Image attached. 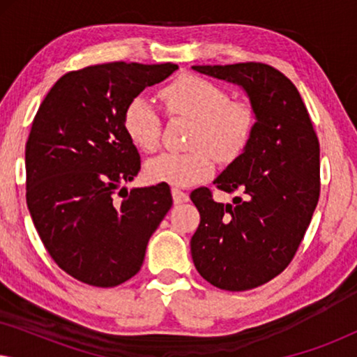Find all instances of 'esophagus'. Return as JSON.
<instances>
[{"label": "esophagus", "instance_id": "esophagus-1", "mask_svg": "<svg viewBox=\"0 0 357 357\" xmlns=\"http://www.w3.org/2000/svg\"><path fill=\"white\" fill-rule=\"evenodd\" d=\"M172 197H174V203L180 204V203H187L188 202V195L180 188H172Z\"/></svg>", "mask_w": 357, "mask_h": 357}]
</instances>
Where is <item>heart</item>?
Instances as JSON below:
<instances>
[{
  "instance_id": "heart-1",
  "label": "heart",
  "mask_w": 357,
  "mask_h": 357,
  "mask_svg": "<svg viewBox=\"0 0 357 357\" xmlns=\"http://www.w3.org/2000/svg\"><path fill=\"white\" fill-rule=\"evenodd\" d=\"M170 115L193 120L190 153H164L151 159L146 175L151 182L188 187L202 182L214 170V158L232 162L241 158L255 135L258 115L252 102L231 99L216 82L192 73H183L160 91ZM121 123L136 148L153 153L159 144L158 112L143 97L126 104Z\"/></svg>"
}]
</instances>
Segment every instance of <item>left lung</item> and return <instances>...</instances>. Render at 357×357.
Listing matches in <instances>:
<instances>
[{
  "label": "left lung",
  "instance_id": "obj_1",
  "mask_svg": "<svg viewBox=\"0 0 357 357\" xmlns=\"http://www.w3.org/2000/svg\"><path fill=\"white\" fill-rule=\"evenodd\" d=\"M238 84L255 107V135L241 158L214 180L238 192L234 204L216 203L199 187L190 198L199 211L192 258L199 275L219 289L248 291L286 270L320 197V148L297 87L265 63L192 66Z\"/></svg>",
  "mask_w": 357,
  "mask_h": 357
}]
</instances>
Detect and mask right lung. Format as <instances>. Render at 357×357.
<instances>
[{
  "mask_svg": "<svg viewBox=\"0 0 357 357\" xmlns=\"http://www.w3.org/2000/svg\"><path fill=\"white\" fill-rule=\"evenodd\" d=\"M175 70L87 66L61 76L38 107L26 144L27 208L53 261L77 281L114 287L133 278L172 206L167 183L121 188L141 169L121 116L144 87Z\"/></svg>",
  "mask_w": 357,
  "mask_h": 357,
  "instance_id": "1",
  "label": "right lung"
}]
</instances>
